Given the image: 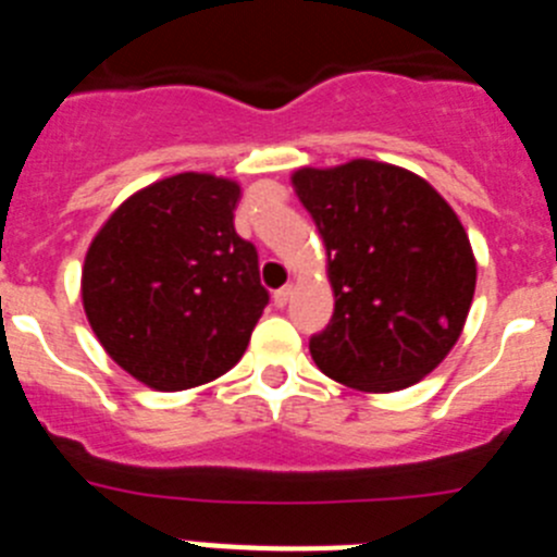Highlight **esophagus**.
Wrapping results in <instances>:
<instances>
[{"label": "esophagus", "instance_id": "esophagus-1", "mask_svg": "<svg viewBox=\"0 0 557 557\" xmlns=\"http://www.w3.org/2000/svg\"><path fill=\"white\" fill-rule=\"evenodd\" d=\"M289 298H293V287H282V289H275V293H273V304L278 309L287 307Z\"/></svg>", "mask_w": 557, "mask_h": 557}]
</instances>
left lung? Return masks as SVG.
Returning <instances> with one entry per match:
<instances>
[{"instance_id":"left-lung-1","label":"left lung","mask_w":557,"mask_h":557,"mask_svg":"<svg viewBox=\"0 0 557 557\" xmlns=\"http://www.w3.org/2000/svg\"><path fill=\"white\" fill-rule=\"evenodd\" d=\"M293 184L326 243L334 289L332 321L309 337L314 366L368 393L424 379L474 298V253L451 206L424 178L368 159L304 166Z\"/></svg>"}]
</instances>
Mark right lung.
<instances>
[{
  "label": "right lung",
  "mask_w": 557,
  "mask_h": 557,
  "mask_svg": "<svg viewBox=\"0 0 557 557\" xmlns=\"http://www.w3.org/2000/svg\"><path fill=\"white\" fill-rule=\"evenodd\" d=\"M236 203L234 181L181 172L127 198L88 248V323L108 357L156 391L231 371L268 307Z\"/></svg>",
  "instance_id": "1"
}]
</instances>
